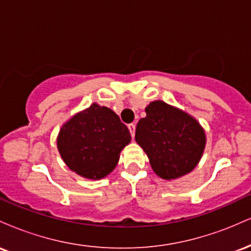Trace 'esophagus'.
<instances>
[{"label":"esophagus","mask_w":251,"mask_h":251,"mask_svg":"<svg viewBox=\"0 0 251 251\" xmlns=\"http://www.w3.org/2000/svg\"><path fill=\"white\" fill-rule=\"evenodd\" d=\"M128 129H129V132H131L132 138H134V133H135V125H134V124H129Z\"/></svg>","instance_id":"obj_1"}]
</instances>
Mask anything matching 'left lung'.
<instances>
[{
    "mask_svg": "<svg viewBox=\"0 0 251 251\" xmlns=\"http://www.w3.org/2000/svg\"><path fill=\"white\" fill-rule=\"evenodd\" d=\"M145 112L137 124L135 142L153 171L164 179L191 172L205 148V133L197 120L160 100L150 103Z\"/></svg>",
    "mask_w": 251,
    "mask_h": 251,
    "instance_id": "1",
    "label": "left lung"
}]
</instances>
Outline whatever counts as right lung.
Here are the masks:
<instances>
[{"label": "right lung", "mask_w": 251, "mask_h": 251, "mask_svg": "<svg viewBox=\"0 0 251 251\" xmlns=\"http://www.w3.org/2000/svg\"><path fill=\"white\" fill-rule=\"evenodd\" d=\"M131 142L125 124L112 109L93 103L60 129L57 149L72 171L100 179L116 168L120 151Z\"/></svg>", "instance_id": "obj_1"}]
</instances>
